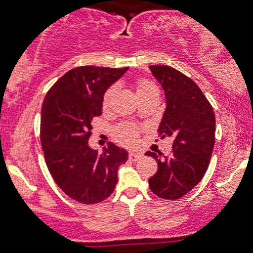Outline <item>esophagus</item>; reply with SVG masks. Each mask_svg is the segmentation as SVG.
Returning a JSON list of instances; mask_svg holds the SVG:
<instances>
[{"label": "esophagus", "instance_id": "obj_1", "mask_svg": "<svg viewBox=\"0 0 253 253\" xmlns=\"http://www.w3.org/2000/svg\"><path fill=\"white\" fill-rule=\"evenodd\" d=\"M141 157H142V153L140 152H129L128 155L129 161H137V160L141 159Z\"/></svg>", "mask_w": 253, "mask_h": 253}]
</instances>
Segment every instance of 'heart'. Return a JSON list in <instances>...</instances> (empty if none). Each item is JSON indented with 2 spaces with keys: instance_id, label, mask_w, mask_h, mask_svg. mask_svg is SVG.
Returning a JSON list of instances; mask_svg holds the SVG:
<instances>
[{
  "instance_id": "heart-1",
  "label": "heart",
  "mask_w": 253,
  "mask_h": 253,
  "mask_svg": "<svg viewBox=\"0 0 253 253\" xmlns=\"http://www.w3.org/2000/svg\"><path fill=\"white\" fill-rule=\"evenodd\" d=\"M155 84L152 82H148L142 80V81L137 82V86H136V91H137V96H141L145 92L150 91L151 88H155ZM116 92V87L112 86L105 92L103 94V107H108L111 103V100H112L113 94ZM138 134V127L133 124H121L120 126L116 127L115 129V136L116 138L120 141L121 143H125V145H131L136 141Z\"/></svg>"
}]
</instances>
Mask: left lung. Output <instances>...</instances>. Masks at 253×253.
I'll list each match as a JSON object with an SVG mask.
<instances>
[{"mask_svg":"<svg viewBox=\"0 0 253 253\" xmlns=\"http://www.w3.org/2000/svg\"><path fill=\"white\" fill-rule=\"evenodd\" d=\"M165 92L166 110L159 126L161 138L173 137L172 153L147 151L159 164L148 180L151 191L165 200H178L206 173L214 146L216 119L200 87L169 66H150Z\"/></svg>","mask_w":253,"mask_h":253,"instance_id":"obj_1","label":"left lung"}]
</instances>
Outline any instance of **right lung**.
Returning <instances> with one entry per match:
<instances>
[{
  "label": "right lung",
  "mask_w": 253,
  "mask_h": 253,
  "mask_svg": "<svg viewBox=\"0 0 253 253\" xmlns=\"http://www.w3.org/2000/svg\"><path fill=\"white\" fill-rule=\"evenodd\" d=\"M128 67L82 66L65 73L47 92L41 110V146L51 176L72 200L98 204L115 191L128 152L112 142L89 147L92 120L102 115L103 94Z\"/></svg>",
  "instance_id": "1"
}]
</instances>
